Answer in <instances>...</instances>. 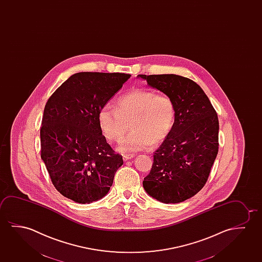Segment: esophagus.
I'll return each mask as SVG.
<instances>
[{"instance_id":"esophagus-1","label":"esophagus","mask_w":262,"mask_h":262,"mask_svg":"<svg viewBox=\"0 0 262 262\" xmlns=\"http://www.w3.org/2000/svg\"><path fill=\"white\" fill-rule=\"evenodd\" d=\"M133 157H134V155L133 154H126V155L123 156V160H130V159H133Z\"/></svg>"}]
</instances>
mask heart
I'll return each mask as SVG.
<instances>
[{
    "label": "heart",
    "mask_w": 262,
    "mask_h": 262,
    "mask_svg": "<svg viewBox=\"0 0 262 262\" xmlns=\"http://www.w3.org/2000/svg\"><path fill=\"white\" fill-rule=\"evenodd\" d=\"M176 118L173 100L167 95L136 88L118 99L116 107L106 104L99 111V127L108 141L122 139L130 122L128 136L118 146L121 153L135 152L160 144L168 136Z\"/></svg>",
    "instance_id": "b5f03b06"
}]
</instances>
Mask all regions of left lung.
<instances>
[{"label": "left lung", "mask_w": 262, "mask_h": 262, "mask_svg": "<svg viewBox=\"0 0 262 262\" xmlns=\"http://www.w3.org/2000/svg\"><path fill=\"white\" fill-rule=\"evenodd\" d=\"M138 78L168 95L176 107L174 126L154 152L143 187L161 203L186 201L204 187L216 158V112L203 89L189 78L173 74L138 75Z\"/></svg>", "instance_id": "obj_1"}]
</instances>
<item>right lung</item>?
<instances>
[{
  "instance_id": "1",
  "label": "right lung",
  "mask_w": 262,
  "mask_h": 262,
  "mask_svg": "<svg viewBox=\"0 0 262 262\" xmlns=\"http://www.w3.org/2000/svg\"><path fill=\"white\" fill-rule=\"evenodd\" d=\"M129 76L76 73L46 103L40 129L41 159L54 186L64 198L90 204L109 192L123 160L107 143L97 116Z\"/></svg>"
}]
</instances>
